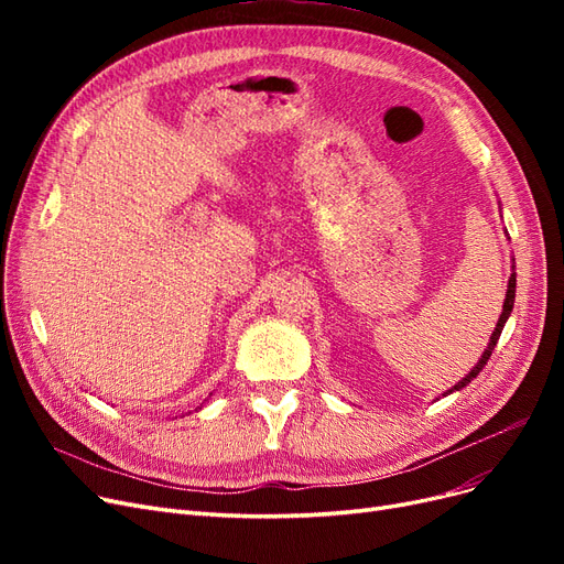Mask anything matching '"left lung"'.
I'll return each instance as SVG.
<instances>
[{"mask_svg": "<svg viewBox=\"0 0 564 564\" xmlns=\"http://www.w3.org/2000/svg\"><path fill=\"white\" fill-rule=\"evenodd\" d=\"M513 301H516V272L513 275H510V280H508V292H506V301H503V313H501V317H499V322H497V329H494V334H491V340H489V346H487V350L482 352V357H480V362H477L473 369H470V373L468 377L464 379V381H458L452 390H447V392H454V390H460V388H466L477 373L482 371V367L487 365V360L491 357V350H494V346H497V340H499V336H501V329H503V324H506V319H508V315H510V311H513Z\"/></svg>", "mask_w": 564, "mask_h": 564, "instance_id": "obj_1", "label": "left lung"}]
</instances>
